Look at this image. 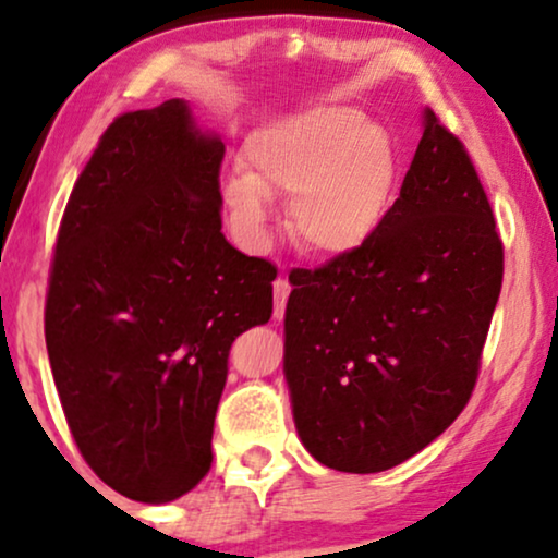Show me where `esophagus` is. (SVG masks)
Masks as SVG:
<instances>
[{"label":"esophagus","instance_id":"34e87169","mask_svg":"<svg viewBox=\"0 0 558 558\" xmlns=\"http://www.w3.org/2000/svg\"><path fill=\"white\" fill-rule=\"evenodd\" d=\"M272 293H275V319H283L288 296H291V283H288L286 275H280V278L275 280Z\"/></svg>","mask_w":558,"mask_h":558}]
</instances>
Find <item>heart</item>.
<instances>
[{"instance_id":"obj_1","label":"heart","mask_w":558,"mask_h":558,"mask_svg":"<svg viewBox=\"0 0 558 558\" xmlns=\"http://www.w3.org/2000/svg\"><path fill=\"white\" fill-rule=\"evenodd\" d=\"M398 150L359 111L319 106L259 126L244 143V177L223 184V205L252 244L267 233V197L288 199V231L322 259L359 252L392 203Z\"/></svg>"}]
</instances>
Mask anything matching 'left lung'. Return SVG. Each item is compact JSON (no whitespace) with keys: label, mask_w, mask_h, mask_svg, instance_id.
I'll use <instances>...</instances> for the list:
<instances>
[{"label":"left lung","mask_w":558,"mask_h":558,"mask_svg":"<svg viewBox=\"0 0 558 558\" xmlns=\"http://www.w3.org/2000/svg\"><path fill=\"white\" fill-rule=\"evenodd\" d=\"M505 275V246L458 134L426 111L400 197L348 257L299 270L286 306V379L322 465H400L462 413Z\"/></svg>","instance_id":"obj_1"}]
</instances>
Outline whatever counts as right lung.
I'll use <instances>...</instances> for the list:
<instances>
[{
  "mask_svg": "<svg viewBox=\"0 0 558 558\" xmlns=\"http://www.w3.org/2000/svg\"><path fill=\"white\" fill-rule=\"evenodd\" d=\"M226 147L184 100L119 113L75 181L44 332L72 439L126 499L160 505L210 471L233 340L272 314V262L223 236Z\"/></svg>",
  "mask_w": 558,
  "mask_h": 558,
  "instance_id": "right-lung-1",
  "label": "right lung"
}]
</instances>
